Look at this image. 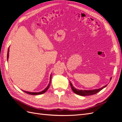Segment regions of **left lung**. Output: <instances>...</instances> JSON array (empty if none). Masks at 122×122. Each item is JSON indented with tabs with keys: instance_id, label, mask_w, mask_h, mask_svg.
Segmentation results:
<instances>
[{
	"instance_id": "1",
	"label": "left lung",
	"mask_w": 122,
	"mask_h": 122,
	"mask_svg": "<svg viewBox=\"0 0 122 122\" xmlns=\"http://www.w3.org/2000/svg\"><path fill=\"white\" fill-rule=\"evenodd\" d=\"M111 79H112V77L110 78V80H111ZM70 85H71V88L72 91L74 92V93H75V94L78 95L82 96H90V95H94L95 94L97 93L98 92L101 91L102 89H103V88H105L107 86V85H106V86L100 88H98V89H94L92 90H82L77 89V88L74 87L71 82H70Z\"/></svg>"
}]
</instances>
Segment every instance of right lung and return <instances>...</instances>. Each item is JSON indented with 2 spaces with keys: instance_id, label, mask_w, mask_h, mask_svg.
<instances>
[{
  "instance_id": "1",
  "label": "right lung",
  "mask_w": 122,
  "mask_h": 122,
  "mask_svg": "<svg viewBox=\"0 0 122 122\" xmlns=\"http://www.w3.org/2000/svg\"><path fill=\"white\" fill-rule=\"evenodd\" d=\"M9 48L8 49V54H7V60L8 61V59H9ZM51 74L50 75V81L48 85V86L46 87V88L45 89H44L43 91H41V92H27V91H23L25 93L28 94L29 95H41V94H43L44 93H45V92L48 90V89L49 86H50V83H51Z\"/></svg>"
}]
</instances>
